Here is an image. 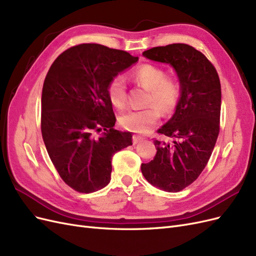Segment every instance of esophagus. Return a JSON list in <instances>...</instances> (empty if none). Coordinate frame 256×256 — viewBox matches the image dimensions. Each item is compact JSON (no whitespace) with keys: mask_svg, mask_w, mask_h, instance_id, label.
<instances>
[{"mask_svg":"<svg viewBox=\"0 0 256 256\" xmlns=\"http://www.w3.org/2000/svg\"><path fill=\"white\" fill-rule=\"evenodd\" d=\"M132 140H134V144H138V143L142 142V141L144 140V138H143V136H141L134 134V138H132Z\"/></svg>","mask_w":256,"mask_h":256,"instance_id":"esophagus-1","label":"esophagus"}]
</instances>
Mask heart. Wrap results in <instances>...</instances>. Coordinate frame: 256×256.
Segmentation results:
<instances>
[{
	"label": "heart",
	"instance_id": "obj_1",
	"mask_svg": "<svg viewBox=\"0 0 256 256\" xmlns=\"http://www.w3.org/2000/svg\"><path fill=\"white\" fill-rule=\"evenodd\" d=\"M134 79L150 90L146 104H150L141 110H127L120 118V125L138 134L150 131L164 115L172 114L182 98V85L176 78L166 76L164 69L152 64H144L136 68L132 74ZM108 95L113 106L122 108L127 102L126 79L118 74L111 80L108 86Z\"/></svg>",
	"mask_w": 256,
	"mask_h": 256
}]
</instances>
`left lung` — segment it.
<instances>
[{
  "label": "left lung",
  "instance_id": "left-lung-1",
  "mask_svg": "<svg viewBox=\"0 0 256 256\" xmlns=\"http://www.w3.org/2000/svg\"><path fill=\"white\" fill-rule=\"evenodd\" d=\"M143 56L171 65L182 92L172 118L158 129L173 142L154 140L156 156L141 171L154 187L178 192L196 180L212 156L220 131V79L209 60L189 44L154 47Z\"/></svg>",
  "mask_w": 256,
  "mask_h": 256
}]
</instances>
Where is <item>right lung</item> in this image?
I'll return each instance as SVG.
<instances>
[{
  "label": "right lung",
  "mask_w": 256,
  "mask_h": 256,
  "mask_svg": "<svg viewBox=\"0 0 256 256\" xmlns=\"http://www.w3.org/2000/svg\"><path fill=\"white\" fill-rule=\"evenodd\" d=\"M138 60L126 51L81 44L60 53L46 76L42 138L60 178L76 191L106 187L113 154L132 145V134L113 128L116 118L108 86Z\"/></svg>",
  "instance_id": "1"
}]
</instances>
